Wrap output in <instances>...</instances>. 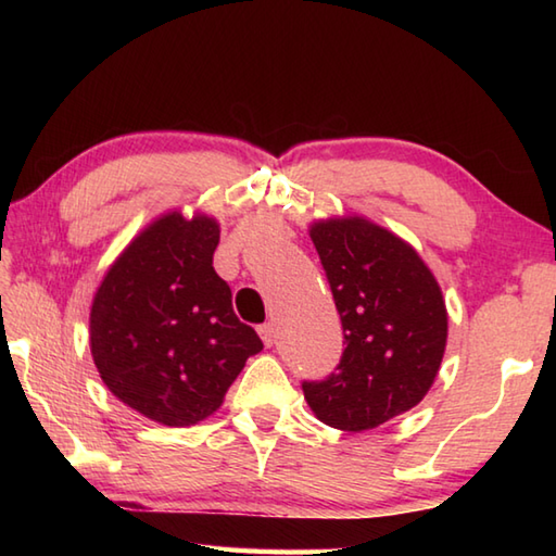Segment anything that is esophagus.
<instances>
[{
    "instance_id": "34e87169",
    "label": "esophagus",
    "mask_w": 556,
    "mask_h": 556,
    "mask_svg": "<svg viewBox=\"0 0 556 556\" xmlns=\"http://www.w3.org/2000/svg\"><path fill=\"white\" fill-rule=\"evenodd\" d=\"M257 332H260V339L265 341V346H271V344H275V339H277V329H275V325H271V323L260 325V327H257Z\"/></svg>"
}]
</instances>
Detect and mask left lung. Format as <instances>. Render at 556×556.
I'll use <instances>...</instances> for the list:
<instances>
[{"mask_svg":"<svg viewBox=\"0 0 556 556\" xmlns=\"http://www.w3.org/2000/svg\"><path fill=\"white\" fill-rule=\"evenodd\" d=\"M320 255L344 327L337 372L303 382L329 428L363 432L418 406L446 346L442 289L416 248L363 217L315 222Z\"/></svg>","mask_w":556,"mask_h":556,"instance_id":"obj_1","label":"left lung"}]
</instances>
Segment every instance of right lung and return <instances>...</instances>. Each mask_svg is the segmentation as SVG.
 <instances>
[{
  "instance_id": "obj_1",
  "label": "right lung",
  "mask_w": 556,
  "mask_h": 556,
  "mask_svg": "<svg viewBox=\"0 0 556 556\" xmlns=\"http://www.w3.org/2000/svg\"><path fill=\"white\" fill-rule=\"evenodd\" d=\"M217 243V219L167 212L124 248L92 299L90 353L102 382L169 428L212 416L263 351L212 267Z\"/></svg>"
}]
</instances>
